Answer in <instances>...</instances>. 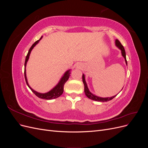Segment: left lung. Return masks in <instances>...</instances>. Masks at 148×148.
Segmentation results:
<instances>
[{
	"label": "left lung",
	"instance_id": "obj_1",
	"mask_svg": "<svg viewBox=\"0 0 148 148\" xmlns=\"http://www.w3.org/2000/svg\"><path fill=\"white\" fill-rule=\"evenodd\" d=\"M115 46H117L120 50L121 51V53H122V56L124 57L125 59V63L127 65V61L126 59V53H125V49L123 47V46L121 44L120 42L119 41L118 39H115ZM82 79H83V82L84 84V92H85V95L86 96L89 98V99H90L91 100L93 101H98V102H107V101H109L110 100H112L116 96H112L110 97H99L97 96H96L95 95H93L92 92H90V91L89 90L88 87V85L87 83L86 82V80H85V77H84V75L83 74L82 76Z\"/></svg>",
	"mask_w": 148,
	"mask_h": 148
}]
</instances>
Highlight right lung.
I'll return each instance as SVG.
<instances>
[{
  "label": "right lung",
  "mask_w": 148,
  "mask_h": 148,
  "mask_svg": "<svg viewBox=\"0 0 148 148\" xmlns=\"http://www.w3.org/2000/svg\"><path fill=\"white\" fill-rule=\"evenodd\" d=\"M42 36L41 37L39 40L38 41H36L33 45L31 46L29 49V50L28 52V54L26 57V59H25V81L26 84H27L29 88V89H31L32 92L34 94V95L38 96V97L41 98V99H46V100H51V99H56V98L59 97V96H60L62 93L64 92V84L66 82L67 80L69 79V77L70 75V71L71 70H68L67 71H66L65 73L64 74V75L62 76V78H60V81L59 82V83H57V84H56V86L53 87L52 89H51L50 91L45 92V93H41V92H38L34 90L33 89L31 88L29 85L28 84V80H27V78H26V64H27V62L28 61V59L29 58V55L31 53V51L33 50V49L36 46V44H38V42H39L40 40L42 39Z\"/></svg>",
  "instance_id": "add662e5"
}]
</instances>
